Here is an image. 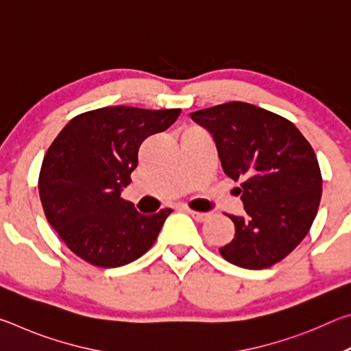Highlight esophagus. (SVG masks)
<instances>
[{"label": "esophagus", "instance_id": "1", "mask_svg": "<svg viewBox=\"0 0 351 351\" xmlns=\"http://www.w3.org/2000/svg\"><path fill=\"white\" fill-rule=\"evenodd\" d=\"M187 213L190 217H192L193 219H197V221H206V219H209V213H206V212H197V210H190V209H187Z\"/></svg>", "mask_w": 351, "mask_h": 351}]
</instances>
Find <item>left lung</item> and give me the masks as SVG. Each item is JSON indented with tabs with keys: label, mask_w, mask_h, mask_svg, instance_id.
<instances>
[{
	"label": "left lung",
	"mask_w": 351,
	"mask_h": 351,
	"mask_svg": "<svg viewBox=\"0 0 351 351\" xmlns=\"http://www.w3.org/2000/svg\"><path fill=\"white\" fill-rule=\"evenodd\" d=\"M190 117L210 133L224 173L241 181L245 215H229L235 235L219 254L240 268H269L294 251L316 218L322 176L313 147L288 119L251 104Z\"/></svg>",
	"instance_id": "8db88e82"
}]
</instances>
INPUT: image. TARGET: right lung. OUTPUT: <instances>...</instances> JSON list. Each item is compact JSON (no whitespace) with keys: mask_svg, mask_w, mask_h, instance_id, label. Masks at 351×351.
<instances>
[{"mask_svg":"<svg viewBox=\"0 0 351 351\" xmlns=\"http://www.w3.org/2000/svg\"><path fill=\"white\" fill-rule=\"evenodd\" d=\"M181 114L175 110L105 106L66 123L46 152L38 192L47 221L77 257L117 268L144 255L171 209L142 215L121 198L138 150Z\"/></svg>","mask_w":351,"mask_h":351,"instance_id":"1","label":"right lung"}]
</instances>
